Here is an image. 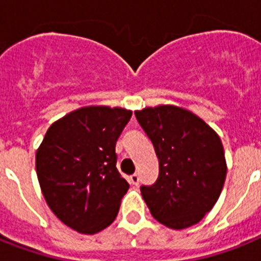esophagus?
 Here are the masks:
<instances>
[{"instance_id":"esophagus-1","label":"esophagus","mask_w":261,"mask_h":261,"mask_svg":"<svg viewBox=\"0 0 261 261\" xmlns=\"http://www.w3.org/2000/svg\"><path fill=\"white\" fill-rule=\"evenodd\" d=\"M130 184H133V185H138L139 184V174H133L130 175Z\"/></svg>"}]
</instances>
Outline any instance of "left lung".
Here are the masks:
<instances>
[{"label":"left lung","instance_id":"1","mask_svg":"<svg viewBox=\"0 0 261 261\" xmlns=\"http://www.w3.org/2000/svg\"><path fill=\"white\" fill-rule=\"evenodd\" d=\"M160 161V175L141 186L152 217L171 229L204 219L219 200L226 177L221 139L193 112L177 106L135 111Z\"/></svg>","mask_w":261,"mask_h":261}]
</instances>
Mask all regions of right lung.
I'll return each instance as SVG.
<instances>
[{"label": "right lung", "mask_w": 261, "mask_h": 261, "mask_svg": "<svg viewBox=\"0 0 261 261\" xmlns=\"http://www.w3.org/2000/svg\"><path fill=\"white\" fill-rule=\"evenodd\" d=\"M131 115L120 107H82L50 124L37 149L46 204L79 233H97L118 216L130 185L116 169L115 145Z\"/></svg>", "instance_id": "obj_1"}]
</instances>
